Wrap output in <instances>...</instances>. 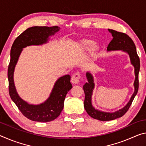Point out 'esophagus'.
I'll use <instances>...</instances> for the list:
<instances>
[{
  "instance_id": "esophagus-1",
  "label": "esophagus",
  "mask_w": 146,
  "mask_h": 146,
  "mask_svg": "<svg viewBox=\"0 0 146 146\" xmlns=\"http://www.w3.org/2000/svg\"><path fill=\"white\" fill-rule=\"evenodd\" d=\"M80 78V74L78 73H74L72 75V77H71V81L73 83V84H78V83L79 82Z\"/></svg>"
}]
</instances>
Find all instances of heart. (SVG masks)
I'll list each match as a JSON object with an SVG mask.
<instances>
[{
  "label": "heart",
  "instance_id": "1",
  "mask_svg": "<svg viewBox=\"0 0 146 146\" xmlns=\"http://www.w3.org/2000/svg\"><path fill=\"white\" fill-rule=\"evenodd\" d=\"M92 45H93V42L92 41H85L82 42V46L84 47L85 48H88L90 47H91ZM97 49V46L96 45H93V47L92 48V52L96 51V50Z\"/></svg>",
  "mask_w": 146,
  "mask_h": 146
}]
</instances>
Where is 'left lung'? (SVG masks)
Returning a JSON list of instances; mask_svg holds the SVG:
<instances>
[{
  "mask_svg": "<svg viewBox=\"0 0 146 146\" xmlns=\"http://www.w3.org/2000/svg\"><path fill=\"white\" fill-rule=\"evenodd\" d=\"M110 33L112 34L113 39L108 44L107 47V51H114V50H121L129 54L130 58L131 64L135 68V78L134 81V93L127 105L121 109L115 111L114 112H107L99 110L94 107L92 105V98L93 91L95 88L94 78L92 74L88 71L86 74L88 82L83 86V89L85 94V99L84 102V106L86 112L90 116L94 119L100 120V121H110L119 117H121L125 114L131 105L134 98L137 94L138 90V73L140 71V59L136 52V46L132 39L126 34L122 32H117L112 29H108Z\"/></svg>",
  "mask_w": 146,
  "mask_h": 146,
  "instance_id": "8db88e82",
  "label": "left lung"
}]
</instances>
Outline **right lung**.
<instances>
[{
  "instance_id": "1",
  "label": "right lung",
  "mask_w": 146,
  "mask_h": 146,
  "mask_svg": "<svg viewBox=\"0 0 146 146\" xmlns=\"http://www.w3.org/2000/svg\"><path fill=\"white\" fill-rule=\"evenodd\" d=\"M58 27H33L27 29L15 39L10 50V62L8 69L9 94L10 98L22 114L34 121L48 122L58 117L64 105L68 92L72 88L71 77L66 75L58 78L48 99L39 105H32L20 98L16 90L13 74L23 48L31 45L47 43L49 37L60 31Z\"/></svg>"
}]
</instances>
